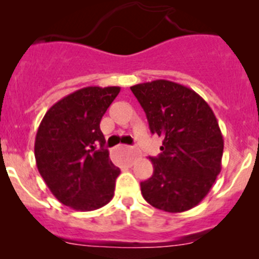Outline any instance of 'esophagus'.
<instances>
[{
    "label": "esophagus",
    "instance_id": "esophagus-1",
    "mask_svg": "<svg viewBox=\"0 0 259 259\" xmlns=\"http://www.w3.org/2000/svg\"><path fill=\"white\" fill-rule=\"evenodd\" d=\"M127 149L130 150V159H132V160H135V159L139 156V153H138V151L133 148H127Z\"/></svg>",
    "mask_w": 259,
    "mask_h": 259
}]
</instances>
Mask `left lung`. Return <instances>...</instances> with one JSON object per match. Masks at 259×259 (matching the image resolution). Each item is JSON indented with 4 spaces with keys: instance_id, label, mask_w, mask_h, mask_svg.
I'll list each match as a JSON object with an SVG mask.
<instances>
[{
    "instance_id": "1",
    "label": "left lung",
    "mask_w": 259,
    "mask_h": 259,
    "mask_svg": "<svg viewBox=\"0 0 259 259\" xmlns=\"http://www.w3.org/2000/svg\"><path fill=\"white\" fill-rule=\"evenodd\" d=\"M144 109L151 134L163 138L161 154L149 158L151 178L140 183L150 205L182 213L199 204L221 173L224 140L207 101L169 80L132 86Z\"/></svg>"
}]
</instances>
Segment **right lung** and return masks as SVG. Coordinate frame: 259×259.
<instances>
[{"mask_svg":"<svg viewBox=\"0 0 259 259\" xmlns=\"http://www.w3.org/2000/svg\"><path fill=\"white\" fill-rule=\"evenodd\" d=\"M119 86H88L49 109L35 139L38 173L64 205L99 209L114 197L120 169L111 163L100 121Z\"/></svg>","mask_w":259,"mask_h":259,"instance_id":"right-lung-1","label":"right lung"}]
</instances>
